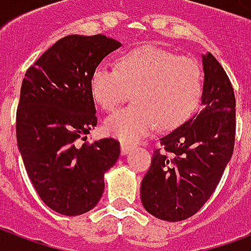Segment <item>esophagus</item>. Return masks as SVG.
I'll use <instances>...</instances> for the list:
<instances>
[{"label": "esophagus", "instance_id": "1", "mask_svg": "<svg viewBox=\"0 0 251 251\" xmlns=\"http://www.w3.org/2000/svg\"><path fill=\"white\" fill-rule=\"evenodd\" d=\"M133 149V145L131 143H127V142H121V152L125 155L130 151V150Z\"/></svg>", "mask_w": 251, "mask_h": 251}]
</instances>
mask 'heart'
Segmentation results:
<instances>
[{
    "label": "heart",
    "instance_id": "obj_1",
    "mask_svg": "<svg viewBox=\"0 0 251 251\" xmlns=\"http://www.w3.org/2000/svg\"><path fill=\"white\" fill-rule=\"evenodd\" d=\"M116 69L100 65L91 75V94L106 112L134 102L106 118V133L135 142L156 125L173 129L194 113L203 91V72L195 58L146 45L124 53Z\"/></svg>",
    "mask_w": 251,
    "mask_h": 251
}]
</instances>
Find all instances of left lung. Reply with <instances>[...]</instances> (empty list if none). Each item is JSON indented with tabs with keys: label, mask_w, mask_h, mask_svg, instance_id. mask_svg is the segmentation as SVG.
<instances>
[{
	"label": "left lung",
	"mask_w": 251,
	"mask_h": 251,
	"mask_svg": "<svg viewBox=\"0 0 251 251\" xmlns=\"http://www.w3.org/2000/svg\"><path fill=\"white\" fill-rule=\"evenodd\" d=\"M203 109L160 138L151 167L142 179L147 212L167 222L197 214L210 199L232 157L236 99L230 80L211 53L202 56Z\"/></svg>",
	"instance_id": "left-lung-1"
}]
</instances>
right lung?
<instances>
[{
	"label": "right lung",
	"instance_id": "add662e5",
	"mask_svg": "<svg viewBox=\"0 0 251 251\" xmlns=\"http://www.w3.org/2000/svg\"><path fill=\"white\" fill-rule=\"evenodd\" d=\"M120 47L101 33L69 35L43 53L22 82L18 149L39 197L58 214L92 210L104 191V173L120 156L113 138L80 145L98 124L91 75Z\"/></svg>",
	"mask_w": 251,
	"mask_h": 251
}]
</instances>
